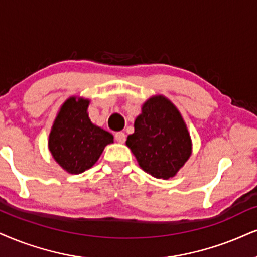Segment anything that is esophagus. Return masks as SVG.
I'll return each instance as SVG.
<instances>
[{"mask_svg":"<svg viewBox=\"0 0 257 257\" xmlns=\"http://www.w3.org/2000/svg\"><path fill=\"white\" fill-rule=\"evenodd\" d=\"M114 138H115V141L118 142V143H125L126 135L123 134V132H116V134L114 135Z\"/></svg>","mask_w":257,"mask_h":257,"instance_id":"esophagus-1","label":"esophagus"}]
</instances>
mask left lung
I'll use <instances>...</instances> for the list:
<instances>
[{
    "label": "left lung",
    "instance_id": "8db88e82",
    "mask_svg": "<svg viewBox=\"0 0 257 257\" xmlns=\"http://www.w3.org/2000/svg\"><path fill=\"white\" fill-rule=\"evenodd\" d=\"M126 145L145 173L163 180L175 176L192 154V139L182 115L162 95L145 101Z\"/></svg>",
    "mask_w": 257,
    "mask_h": 257
}]
</instances>
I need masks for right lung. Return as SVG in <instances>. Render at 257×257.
Instances as JSON below:
<instances>
[{
    "label": "right lung",
    "mask_w": 257,
    "mask_h": 257,
    "mask_svg": "<svg viewBox=\"0 0 257 257\" xmlns=\"http://www.w3.org/2000/svg\"><path fill=\"white\" fill-rule=\"evenodd\" d=\"M89 100L71 96L63 103L49 136L56 162L69 174H81L96 163L113 136L94 125L88 116Z\"/></svg>",
    "instance_id": "1"
}]
</instances>
